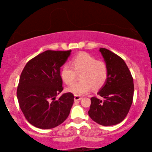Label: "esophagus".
Returning a JSON list of instances; mask_svg holds the SVG:
<instances>
[{
    "label": "esophagus",
    "instance_id": "esophagus-1",
    "mask_svg": "<svg viewBox=\"0 0 152 152\" xmlns=\"http://www.w3.org/2000/svg\"><path fill=\"white\" fill-rule=\"evenodd\" d=\"M74 99H75V101H78V100H80V99H82V97L79 96V95H75Z\"/></svg>",
    "mask_w": 152,
    "mask_h": 152
}]
</instances>
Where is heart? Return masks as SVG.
Masks as SVG:
<instances>
[{
	"label": "heart",
	"mask_w": 152,
	"mask_h": 152,
	"mask_svg": "<svg viewBox=\"0 0 152 152\" xmlns=\"http://www.w3.org/2000/svg\"><path fill=\"white\" fill-rule=\"evenodd\" d=\"M78 74H81L80 82L68 87L67 91L75 95L88 93L92 87L99 89L107 82L109 75L108 66L104 62L86 53L78 54L72 58L71 65L65 64L61 69V77L66 84L71 85Z\"/></svg>",
	"instance_id": "1"
}]
</instances>
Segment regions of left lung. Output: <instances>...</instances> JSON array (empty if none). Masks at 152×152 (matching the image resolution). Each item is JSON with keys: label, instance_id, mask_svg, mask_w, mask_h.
<instances>
[{"label": "left lung", "instance_id": "8db88e82", "mask_svg": "<svg viewBox=\"0 0 152 152\" xmlns=\"http://www.w3.org/2000/svg\"><path fill=\"white\" fill-rule=\"evenodd\" d=\"M99 51L108 66L109 75L105 85L97 93L104 99L91 97L88 113L91 119L99 124L115 125L121 122L129 111L134 97V80L121 57L103 48Z\"/></svg>", "mask_w": 152, "mask_h": 152}]
</instances>
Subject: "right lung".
<instances>
[{"label": "right lung", "instance_id": "obj_1", "mask_svg": "<svg viewBox=\"0 0 152 152\" xmlns=\"http://www.w3.org/2000/svg\"><path fill=\"white\" fill-rule=\"evenodd\" d=\"M71 50H46L31 59L20 74L17 98L25 118L43 129L57 126L69 115L74 102L71 93L56 96L63 91L60 67Z\"/></svg>", "mask_w": 152, "mask_h": 152}]
</instances>
